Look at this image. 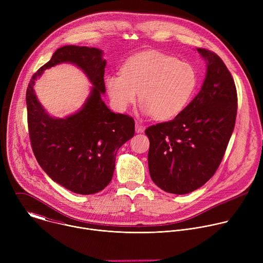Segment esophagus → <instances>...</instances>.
I'll list each match as a JSON object with an SVG mask.
<instances>
[{
    "mask_svg": "<svg viewBox=\"0 0 263 263\" xmlns=\"http://www.w3.org/2000/svg\"><path fill=\"white\" fill-rule=\"evenodd\" d=\"M135 131H136L137 133H141V132L144 131V127H143L142 125L136 123V124H135Z\"/></svg>",
    "mask_w": 263,
    "mask_h": 263,
    "instance_id": "1",
    "label": "esophagus"
}]
</instances>
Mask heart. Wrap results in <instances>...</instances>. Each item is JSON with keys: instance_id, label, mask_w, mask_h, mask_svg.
<instances>
[{"instance_id": "obj_1", "label": "heart", "mask_w": 263, "mask_h": 263, "mask_svg": "<svg viewBox=\"0 0 263 263\" xmlns=\"http://www.w3.org/2000/svg\"><path fill=\"white\" fill-rule=\"evenodd\" d=\"M197 87L194 66L159 52L139 53L126 61L122 74H109L106 88L114 106L125 111L137 100L143 115L174 119L191 102Z\"/></svg>"}]
</instances>
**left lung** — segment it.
Masks as SVG:
<instances>
[{
    "mask_svg": "<svg viewBox=\"0 0 263 263\" xmlns=\"http://www.w3.org/2000/svg\"><path fill=\"white\" fill-rule=\"evenodd\" d=\"M200 92L174 120L148 127L147 163L153 182L166 193L190 194L216 172L233 133L237 92L227 66L213 52Z\"/></svg>",
    "mask_w": 263,
    "mask_h": 263,
    "instance_id": "1",
    "label": "left lung"
}]
</instances>
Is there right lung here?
I'll list each match as a JSON object with an SVG mask.
<instances>
[{"instance_id": "obj_1", "label": "right lung", "mask_w": 263, "mask_h": 263, "mask_svg": "<svg viewBox=\"0 0 263 263\" xmlns=\"http://www.w3.org/2000/svg\"><path fill=\"white\" fill-rule=\"evenodd\" d=\"M103 54L98 48H59L33 74L26 93L29 135L37 162L53 181L79 195L105 189L114 176L117 152L134 135V120L112 112L102 100L107 63ZM60 63L78 66L93 84L81 110L62 119L50 116L33 90L43 70Z\"/></svg>"}]
</instances>
